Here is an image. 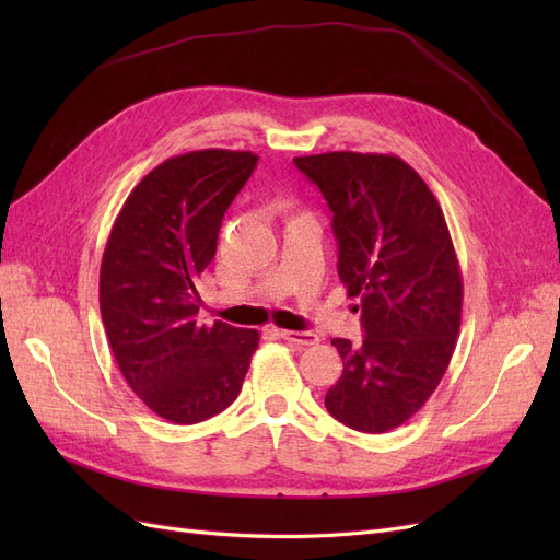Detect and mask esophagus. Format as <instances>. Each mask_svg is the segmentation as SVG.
I'll return each instance as SVG.
<instances>
[{
	"label": "esophagus",
	"mask_w": 560,
	"mask_h": 560,
	"mask_svg": "<svg viewBox=\"0 0 560 560\" xmlns=\"http://www.w3.org/2000/svg\"><path fill=\"white\" fill-rule=\"evenodd\" d=\"M280 336L284 338L287 343H294V346H315L319 343V336L315 331H292V329H282Z\"/></svg>",
	"instance_id": "obj_1"
}]
</instances>
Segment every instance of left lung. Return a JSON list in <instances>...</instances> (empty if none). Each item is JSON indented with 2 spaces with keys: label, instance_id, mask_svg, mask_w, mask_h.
Listing matches in <instances>:
<instances>
[{
  "label": "left lung",
  "instance_id": "obj_1",
  "mask_svg": "<svg viewBox=\"0 0 560 560\" xmlns=\"http://www.w3.org/2000/svg\"><path fill=\"white\" fill-rule=\"evenodd\" d=\"M294 165L327 200L338 278L362 308V343L331 341L343 374L325 406L352 430L389 432L442 383L460 331L463 276L444 212L397 156L329 151Z\"/></svg>",
  "mask_w": 560,
  "mask_h": 560
}]
</instances>
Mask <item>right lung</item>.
<instances>
[{"label": "right lung", "instance_id": "obj_1", "mask_svg": "<svg viewBox=\"0 0 560 560\" xmlns=\"http://www.w3.org/2000/svg\"><path fill=\"white\" fill-rule=\"evenodd\" d=\"M252 151H189L154 167L118 212L100 266V313L118 369L156 416L194 425L238 397L257 329L200 325L196 282Z\"/></svg>", "mask_w": 560, "mask_h": 560}]
</instances>
